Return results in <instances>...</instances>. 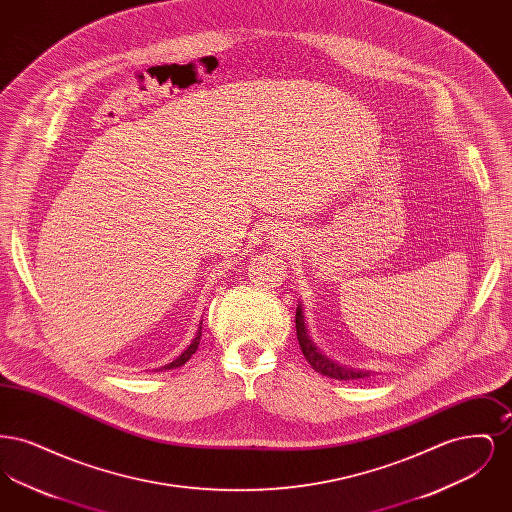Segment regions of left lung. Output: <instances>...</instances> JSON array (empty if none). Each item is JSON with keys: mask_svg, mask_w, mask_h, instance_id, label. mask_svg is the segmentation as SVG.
<instances>
[{"mask_svg": "<svg viewBox=\"0 0 512 512\" xmlns=\"http://www.w3.org/2000/svg\"><path fill=\"white\" fill-rule=\"evenodd\" d=\"M295 328H297V340H299V347L305 355V359L309 361V365L317 370L318 374L334 378V380H355V378H365L370 376L368 370H357V368H349V366L340 365L334 359L326 357L317 347V343L311 340L309 328H307V320H305V313L301 307V301L297 305L295 311Z\"/></svg>", "mask_w": 512, "mask_h": 512, "instance_id": "1", "label": "left lung"}]
</instances>
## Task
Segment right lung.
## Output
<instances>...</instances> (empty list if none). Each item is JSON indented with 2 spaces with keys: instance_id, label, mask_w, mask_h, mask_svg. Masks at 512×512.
<instances>
[{
  "instance_id": "add662e5",
  "label": "right lung",
  "mask_w": 512,
  "mask_h": 512,
  "mask_svg": "<svg viewBox=\"0 0 512 512\" xmlns=\"http://www.w3.org/2000/svg\"><path fill=\"white\" fill-rule=\"evenodd\" d=\"M201 324L203 322H199V326H197V332H195V338L192 340V343L172 361L169 365L161 366L159 370H171V368H178V366L184 365V363H188V359L192 357L195 353V349H197V345H199V341H201Z\"/></svg>"
}]
</instances>
